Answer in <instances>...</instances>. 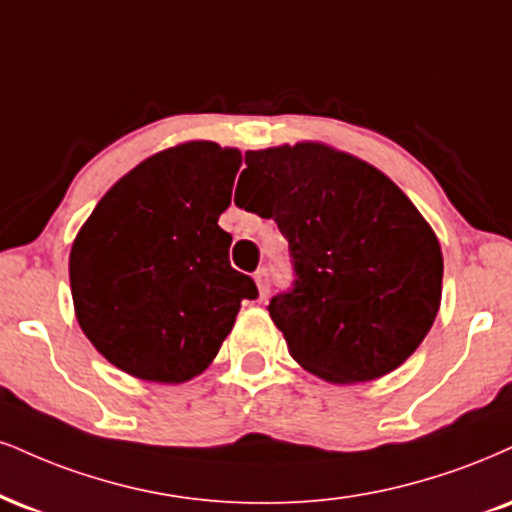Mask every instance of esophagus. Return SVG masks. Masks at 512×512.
<instances>
[{"instance_id":"34e87169","label":"esophagus","mask_w":512,"mask_h":512,"mask_svg":"<svg viewBox=\"0 0 512 512\" xmlns=\"http://www.w3.org/2000/svg\"><path fill=\"white\" fill-rule=\"evenodd\" d=\"M255 283H257V291H260V298H267L269 295V274L267 269H257L255 272Z\"/></svg>"}]
</instances>
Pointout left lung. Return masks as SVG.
<instances>
[{
	"mask_svg": "<svg viewBox=\"0 0 512 512\" xmlns=\"http://www.w3.org/2000/svg\"><path fill=\"white\" fill-rule=\"evenodd\" d=\"M245 164L236 205L274 219L293 257V288L269 303L293 360L331 384L403 365L441 305V245L420 209L377 166L324 143L248 150Z\"/></svg>",
	"mask_w": 512,
	"mask_h": 512,
	"instance_id": "obj_1",
	"label": "left lung"
}]
</instances>
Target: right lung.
<instances>
[{"instance_id": "obj_1", "label": "right lung", "mask_w": 512, "mask_h": 512, "mask_svg": "<svg viewBox=\"0 0 512 512\" xmlns=\"http://www.w3.org/2000/svg\"><path fill=\"white\" fill-rule=\"evenodd\" d=\"M236 147L188 140L119 178L73 240L69 279L83 334L135 379L183 384L257 298L229 262L219 217L240 169Z\"/></svg>"}]
</instances>
